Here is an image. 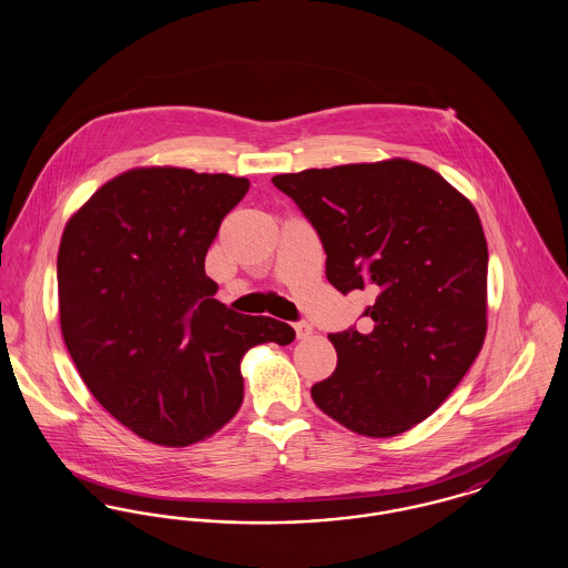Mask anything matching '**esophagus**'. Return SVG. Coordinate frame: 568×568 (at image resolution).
I'll return each instance as SVG.
<instances>
[{"label": "esophagus", "mask_w": 568, "mask_h": 568, "mask_svg": "<svg viewBox=\"0 0 568 568\" xmlns=\"http://www.w3.org/2000/svg\"><path fill=\"white\" fill-rule=\"evenodd\" d=\"M296 327V336L302 341V338H308L311 334H313V325L306 324V322H300V324L294 325Z\"/></svg>", "instance_id": "34e87169"}]
</instances>
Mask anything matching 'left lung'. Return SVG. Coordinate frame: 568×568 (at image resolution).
Returning <instances> with one entry per match:
<instances>
[{
	"instance_id": "1",
	"label": "left lung",
	"mask_w": 568,
	"mask_h": 568,
	"mask_svg": "<svg viewBox=\"0 0 568 568\" xmlns=\"http://www.w3.org/2000/svg\"><path fill=\"white\" fill-rule=\"evenodd\" d=\"M317 230L325 276L373 297L355 327L329 334L336 371L315 405L371 438L433 415L481 352L487 243L475 206L438 172L408 160L311 168L272 176Z\"/></svg>"
}]
</instances>
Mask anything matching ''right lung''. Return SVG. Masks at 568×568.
Instances as JSON below:
<instances>
[{"instance_id": "add662e5", "label": "right lung", "mask_w": 568, "mask_h": 568, "mask_svg": "<svg viewBox=\"0 0 568 568\" xmlns=\"http://www.w3.org/2000/svg\"><path fill=\"white\" fill-rule=\"evenodd\" d=\"M246 179L187 168L128 170L65 223L59 322L95 400L140 438L185 447L243 405L244 353L290 345L292 325L215 300L204 260Z\"/></svg>"}]
</instances>
